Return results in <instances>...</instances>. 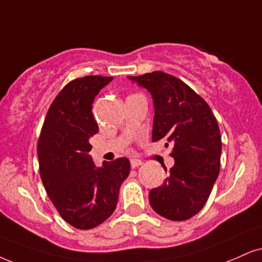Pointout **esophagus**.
I'll use <instances>...</instances> for the list:
<instances>
[{"label":"esophagus","mask_w":262,"mask_h":262,"mask_svg":"<svg viewBox=\"0 0 262 262\" xmlns=\"http://www.w3.org/2000/svg\"><path fill=\"white\" fill-rule=\"evenodd\" d=\"M140 165H142V160L131 159V167H132V169H135V167H138Z\"/></svg>","instance_id":"obj_1"}]
</instances>
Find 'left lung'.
Here are the masks:
<instances>
[{
    "instance_id": "obj_1",
    "label": "left lung",
    "mask_w": 262,
    "mask_h": 262,
    "mask_svg": "<svg viewBox=\"0 0 262 262\" xmlns=\"http://www.w3.org/2000/svg\"><path fill=\"white\" fill-rule=\"evenodd\" d=\"M128 79L147 89L154 101L151 141L172 143L175 164L163 186L149 192L150 206L167 220H188L205 205L220 172L217 120L208 103L173 75L153 72Z\"/></svg>"
}]
</instances>
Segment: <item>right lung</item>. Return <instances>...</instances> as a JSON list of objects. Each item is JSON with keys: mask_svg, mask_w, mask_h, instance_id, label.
Listing matches in <instances>:
<instances>
[{"mask_svg": "<svg viewBox=\"0 0 262 262\" xmlns=\"http://www.w3.org/2000/svg\"><path fill=\"white\" fill-rule=\"evenodd\" d=\"M111 76L89 75L68 82L48 109L37 142L42 183L64 221L79 230L104 222L116 208L130 160L119 158L97 167L89 151L98 132L92 103Z\"/></svg>", "mask_w": 262, "mask_h": 262, "instance_id": "add662e5", "label": "right lung"}]
</instances>
